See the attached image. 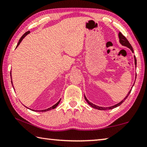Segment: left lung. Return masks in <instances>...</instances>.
Segmentation results:
<instances>
[{"instance_id": "8db88e82", "label": "left lung", "mask_w": 147, "mask_h": 147, "mask_svg": "<svg viewBox=\"0 0 147 147\" xmlns=\"http://www.w3.org/2000/svg\"><path fill=\"white\" fill-rule=\"evenodd\" d=\"M119 41H120V43L123 45V46H126V47H128V48H130V49L131 50V51L133 52L134 53V51H133V48H132V47L131 46V45H130V43H129V41L127 40V39L126 38V37L124 36H123V34H122V33L121 32H119ZM134 60H135V64L136 65L137 64V62H136V56H134ZM130 91H131V90L129 91V93H128V94H127V95H126V96L125 98H124L123 100H122L121 102H120L119 103H118V104H117L116 105H115V106H111V107H108V108H102V107H100V106H96V105H94V104H92L91 102H89L88 99L86 98V97L85 96V99H86V100L87 101V102H88L89 105H90L91 106H92L93 107V108H95V109H113V108H116V107H117V106H120L121 104L123 102H124V100H126V98H127V97L128 96V95H129V94H130Z\"/></svg>"}]
</instances>
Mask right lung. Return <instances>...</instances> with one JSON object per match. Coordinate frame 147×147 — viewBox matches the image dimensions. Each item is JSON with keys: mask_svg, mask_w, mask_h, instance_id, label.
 Segmentation results:
<instances>
[{"mask_svg": "<svg viewBox=\"0 0 147 147\" xmlns=\"http://www.w3.org/2000/svg\"><path fill=\"white\" fill-rule=\"evenodd\" d=\"M30 33V32L28 31V32H26V33H24L23 35V36L21 37V38H20V39H19V42H18V43H17V47H18V45H19L21 43V41L23 40V38H24V37H25L27 34H28ZM10 74H11V73H10ZM11 84H12V81H11ZM12 85H13V84H12ZM60 100H59L58 102H57L56 104H54V105L53 106H52V107H51V108H48V109H44V110H34V111H43V112H44V111H49V110H51V109H54V108H56V107H57V106L59 104V102H60Z\"/></svg>", "mask_w": 147, "mask_h": 147, "instance_id": "right-lung-1", "label": "right lung"}]
</instances>
